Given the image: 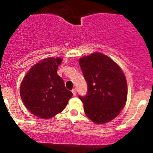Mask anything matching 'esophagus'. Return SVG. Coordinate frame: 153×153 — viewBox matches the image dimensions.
I'll list each match as a JSON object with an SVG mask.
<instances>
[{"label":"esophagus","mask_w":153,"mask_h":153,"mask_svg":"<svg viewBox=\"0 0 153 153\" xmlns=\"http://www.w3.org/2000/svg\"><path fill=\"white\" fill-rule=\"evenodd\" d=\"M72 94H73L74 96H75V95H76V94H77L76 90H75V89H73V90H72Z\"/></svg>","instance_id":"34e87169"}]
</instances>
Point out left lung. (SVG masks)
Wrapping results in <instances>:
<instances>
[{
	"mask_svg": "<svg viewBox=\"0 0 153 153\" xmlns=\"http://www.w3.org/2000/svg\"><path fill=\"white\" fill-rule=\"evenodd\" d=\"M78 62L88 87L86 96L79 97L85 114L96 124L110 122L126 104L128 85L123 71L101 53L81 57Z\"/></svg>",
	"mask_w": 153,
	"mask_h": 153,
	"instance_id": "obj_1",
	"label": "left lung"
}]
</instances>
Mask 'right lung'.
Instances as JSON below:
<instances>
[{"label":"right lung","mask_w":153,"mask_h":153,"mask_svg":"<svg viewBox=\"0 0 153 153\" xmlns=\"http://www.w3.org/2000/svg\"><path fill=\"white\" fill-rule=\"evenodd\" d=\"M59 57H48L35 64L25 75L20 85V96L31 113L41 118H51L62 112L72 93L57 75L62 62Z\"/></svg>","instance_id":"right-lung-1"}]
</instances>
